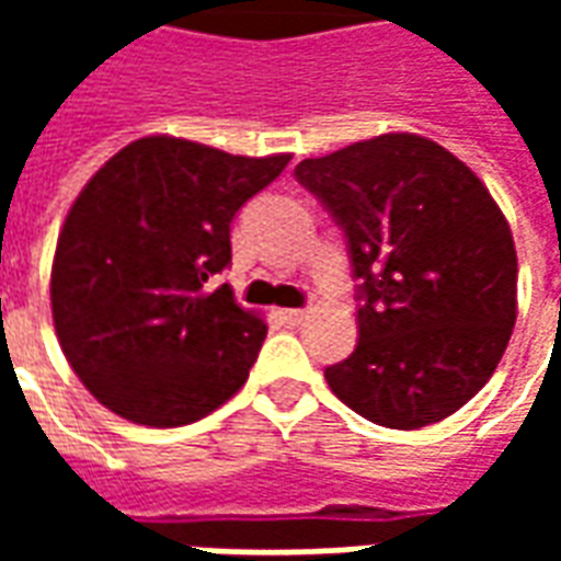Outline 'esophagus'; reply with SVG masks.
<instances>
[{"label":"esophagus","mask_w":561,"mask_h":561,"mask_svg":"<svg viewBox=\"0 0 561 561\" xmlns=\"http://www.w3.org/2000/svg\"><path fill=\"white\" fill-rule=\"evenodd\" d=\"M279 316L285 324H300V321L306 318V309H282Z\"/></svg>","instance_id":"esophagus-1"}]
</instances>
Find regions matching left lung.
<instances>
[{
  "label": "left lung",
  "mask_w": 561,
  "mask_h": 561,
  "mask_svg": "<svg viewBox=\"0 0 561 561\" xmlns=\"http://www.w3.org/2000/svg\"><path fill=\"white\" fill-rule=\"evenodd\" d=\"M345 233L357 345L324 369L352 412L421 430L490 381L517 321V252L502 209L445 147L381 135L294 168Z\"/></svg>",
  "instance_id": "left-lung-1"
}]
</instances>
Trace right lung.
<instances>
[{
  "label": "right lung",
  "mask_w": 561,
  "mask_h": 561,
  "mask_svg": "<svg viewBox=\"0 0 561 561\" xmlns=\"http://www.w3.org/2000/svg\"><path fill=\"white\" fill-rule=\"evenodd\" d=\"M288 161L159 135L83 185L56 243L50 304L68 364L111 412L183 426L243 388L267 324L207 282L231 264L233 216Z\"/></svg>",
  "instance_id": "add662e5"
}]
</instances>
